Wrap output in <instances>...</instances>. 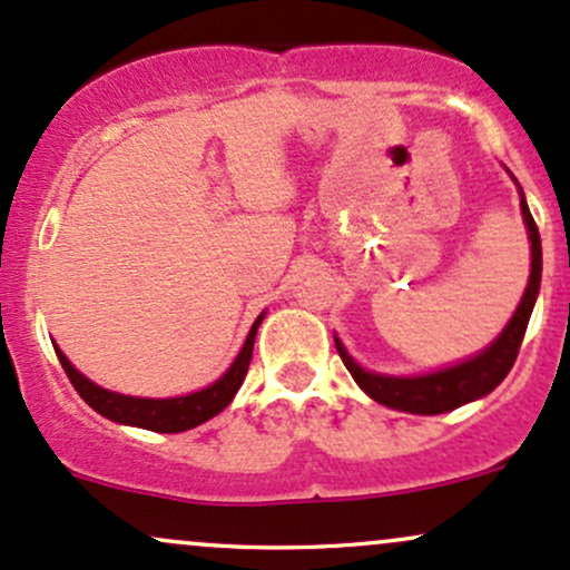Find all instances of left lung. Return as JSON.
<instances>
[{
    "instance_id": "left-lung-1",
    "label": "left lung",
    "mask_w": 570,
    "mask_h": 570,
    "mask_svg": "<svg viewBox=\"0 0 570 570\" xmlns=\"http://www.w3.org/2000/svg\"><path fill=\"white\" fill-rule=\"evenodd\" d=\"M519 198H522L519 206H522L524 228H528L530 238V279L522 293V302H519L511 321L505 323L503 332L498 334V340L489 342V345L483 347L481 353H475V356L459 361V364L443 366V370L424 372V375H381V372L364 370V366L347 353V347L342 345L340 336H334V345L336 351H340L342 361H345L347 372H351L353 381L358 383V389L364 391L366 396H372V400L381 402L385 407L402 410V413L438 415L468 405V402L481 400V396H487L489 391H494L503 383V377L511 372L513 361H517L524 332H528L532 307H535L538 291H541L543 266L541 236H538L535 219H532V214L528 209L522 187H519Z\"/></svg>"
}]
</instances>
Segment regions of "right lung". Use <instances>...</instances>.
Here are the masks:
<instances>
[{
	"mask_svg": "<svg viewBox=\"0 0 570 570\" xmlns=\"http://www.w3.org/2000/svg\"><path fill=\"white\" fill-rule=\"evenodd\" d=\"M263 317H266V312H261L258 321L253 323L242 351H238L234 364L223 372V377H217V381L206 385V389L193 391V394L168 396V400H149V396H127V394H119V391H108L102 389V385L91 383L87 375H81L59 347H57V356H59V364H62V370L67 372V377H70V383L76 385V391L81 394V400L87 402L91 410L106 415V419L116 421V424L140 426V430L165 432V434L187 432L193 430V426L214 419L217 413H223V410L234 402L236 391L242 389L244 375H247L249 370L255 334H258Z\"/></svg>",
	"mask_w": 570,
	"mask_h": 570,
	"instance_id": "obj_1",
	"label": "right lung"
}]
</instances>
